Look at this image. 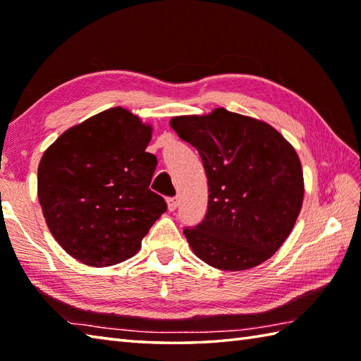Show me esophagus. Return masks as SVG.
I'll use <instances>...</instances> for the list:
<instances>
[{
    "instance_id": "esophagus-1",
    "label": "esophagus",
    "mask_w": 361,
    "mask_h": 361,
    "mask_svg": "<svg viewBox=\"0 0 361 361\" xmlns=\"http://www.w3.org/2000/svg\"><path fill=\"white\" fill-rule=\"evenodd\" d=\"M176 206H178V198H176V197L167 198V208H169V211H175Z\"/></svg>"
}]
</instances>
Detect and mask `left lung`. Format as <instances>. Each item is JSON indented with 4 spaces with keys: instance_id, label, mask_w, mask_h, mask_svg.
I'll return each mask as SVG.
<instances>
[{
    "instance_id": "8db88e82",
    "label": "left lung",
    "mask_w": 361,
    "mask_h": 361,
    "mask_svg": "<svg viewBox=\"0 0 361 361\" xmlns=\"http://www.w3.org/2000/svg\"><path fill=\"white\" fill-rule=\"evenodd\" d=\"M171 126L200 153L208 176V212L185 228L190 248L226 271L270 259L302 206V167L295 149L271 126L225 109L173 118Z\"/></svg>"
}]
</instances>
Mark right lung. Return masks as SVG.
Listing matches in <instances>:
<instances>
[{
  "instance_id": "1",
  "label": "right lung",
  "mask_w": 361,
  "mask_h": 361,
  "mask_svg": "<svg viewBox=\"0 0 361 361\" xmlns=\"http://www.w3.org/2000/svg\"><path fill=\"white\" fill-rule=\"evenodd\" d=\"M152 128L116 106L57 137L38 164V202L54 239L91 267L133 257L166 212L150 190L158 159L145 152Z\"/></svg>"
}]
</instances>
